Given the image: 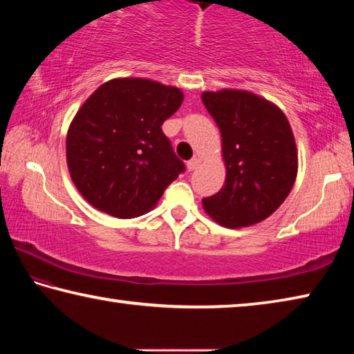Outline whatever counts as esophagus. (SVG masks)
<instances>
[{
  "mask_svg": "<svg viewBox=\"0 0 354 354\" xmlns=\"http://www.w3.org/2000/svg\"><path fill=\"white\" fill-rule=\"evenodd\" d=\"M200 164H201V159L196 158V156H195V158H192L189 162H187V170L189 171H194V170L198 169Z\"/></svg>",
  "mask_w": 354,
  "mask_h": 354,
  "instance_id": "esophagus-1",
  "label": "esophagus"
}]
</instances>
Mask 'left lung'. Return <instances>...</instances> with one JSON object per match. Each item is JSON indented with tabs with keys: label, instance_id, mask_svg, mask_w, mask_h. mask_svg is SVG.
<instances>
[{
	"label": "left lung",
	"instance_id": "obj_1",
	"mask_svg": "<svg viewBox=\"0 0 354 354\" xmlns=\"http://www.w3.org/2000/svg\"><path fill=\"white\" fill-rule=\"evenodd\" d=\"M217 123L226 178L217 194L203 200L225 227L251 226L283 205L298 173V149L290 123L272 101L248 91L203 92Z\"/></svg>",
	"mask_w": 354,
	"mask_h": 354
}]
</instances>
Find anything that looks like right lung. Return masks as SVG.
Here are the masks:
<instances>
[{
	"label": "right lung",
	"instance_id": "obj_1",
	"mask_svg": "<svg viewBox=\"0 0 354 354\" xmlns=\"http://www.w3.org/2000/svg\"><path fill=\"white\" fill-rule=\"evenodd\" d=\"M183 100L178 87L115 77L84 101L67 133V167L88 205L117 218L158 205L184 170L160 128Z\"/></svg>",
	"mask_w": 354,
	"mask_h": 354
}]
</instances>
